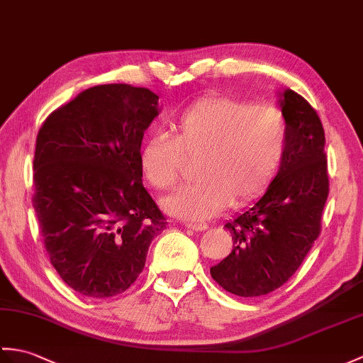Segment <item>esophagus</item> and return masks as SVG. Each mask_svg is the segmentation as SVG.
<instances>
[{"instance_id": "1", "label": "esophagus", "mask_w": 363, "mask_h": 363, "mask_svg": "<svg viewBox=\"0 0 363 363\" xmlns=\"http://www.w3.org/2000/svg\"><path fill=\"white\" fill-rule=\"evenodd\" d=\"M182 224L187 227V229H191V230H195V232L207 229V224H204V223H182Z\"/></svg>"}]
</instances>
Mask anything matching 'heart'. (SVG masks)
Returning <instances> with one entry per match:
<instances>
[{"instance_id": "1", "label": "heart", "mask_w": 363, "mask_h": 363, "mask_svg": "<svg viewBox=\"0 0 363 363\" xmlns=\"http://www.w3.org/2000/svg\"><path fill=\"white\" fill-rule=\"evenodd\" d=\"M289 145L288 122L277 105L207 97L185 108L140 148V168L159 190L182 178L184 157L198 156V181L165 199V208L187 220H207L223 208L261 195L280 170Z\"/></svg>"}]
</instances>
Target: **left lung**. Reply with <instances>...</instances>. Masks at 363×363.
Returning <instances> with one entry per match:
<instances>
[{"label":"left lung","instance_id":"left-lung-1","mask_svg":"<svg viewBox=\"0 0 363 363\" xmlns=\"http://www.w3.org/2000/svg\"><path fill=\"white\" fill-rule=\"evenodd\" d=\"M289 145L267 191L224 227L233 250L210 267L213 280L240 297H259L296 274L322 230L330 193L325 131L315 109L292 89L280 99Z\"/></svg>","mask_w":363,"mask_h":363}]
</instances>
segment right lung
Here are the masks:
<instances>
[{
  "label": "right lung",
  "instance_id": "obj_1",
  "mask_svg": "<svg viewBox=\"0 0 363 363\" xmlns=\"http://www.w3.org/2000/svg\"><path fill=\"white\" fill-rule=\"evenodd\" d=\"M157 100L126 83L92 86L50 113L38 131L32 204L50 263L82 296L128 289L167 227L140 168Z\"/></svg>",
  "mask_w": 363,
  "mask_h": 363
}]
</instances>
